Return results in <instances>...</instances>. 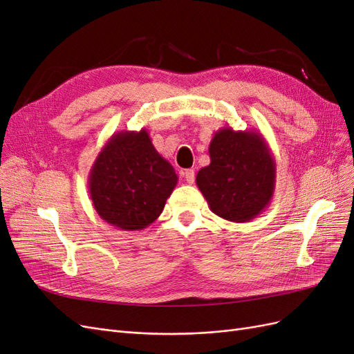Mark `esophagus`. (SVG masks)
I'll use <instances>...</instances> for the list:
<instances>
[{
    "instance_id": "esophagus-1",
    "label": "esophagus",
    "mask_w": 354,
    "mask_h": 354,
    "mask_svg": "<svg viewBox=\"0 0 354 354\" xmlns=\"http://www.w3.org/2000/svg\"><path fill=\"white\" fill-rule=\"evenodd\" d=\"M183 177H185V180L187 181L189 185H192L195 181V171L194 169H185L183 171Z\"/></svg>"
}]
</instances>
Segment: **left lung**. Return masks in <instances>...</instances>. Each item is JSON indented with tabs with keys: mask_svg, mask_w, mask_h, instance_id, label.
<instances>
[{
	"mask_svg": "<svg viewBox=\"0 0 354 354\" xmlns=\"http://www.w3.org/2000/svg\"><path fill=\"white\" fill-rule=\"evenodd\" d=\"M208 152L211 162L199 169L196 186L216 216L245 223L269 207L276 162L259 131L224 127L211 138Z\"/></svg>",
	"mask_w": 354,
	"mask_h": 354,
	"instance_id": "obj_1",
	"label": "left lung"
}]
</instances>
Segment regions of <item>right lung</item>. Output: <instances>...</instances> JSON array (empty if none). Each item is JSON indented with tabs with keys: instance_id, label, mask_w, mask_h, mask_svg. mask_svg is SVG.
I'll return each mask as SVG.
<instances>
[{
	"instance_id": "obj_1",
	"label": "right lung",
	"mask_w": 354,
	"mask_h": 354,
	"mask_svg": "<svg viewBox=\"0 0 354 354\" xmlns=\"http://www.w3.org/2000/svg\"><path fill=\"white\" fill-rule=\"evenodd\" d=\"M178 177L146 128L113 134L95 158L88 192L99 217L121 230H142L160 216Z\"/></svg>"
}]
</instances>
